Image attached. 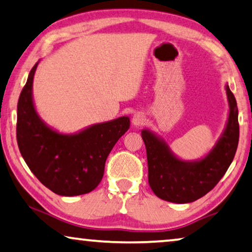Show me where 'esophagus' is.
<instances>
[{"instance_id": "obj_1", "label": "esophagus", "mask_w": 252, "mask_h": 252, "mask_svg": "<svg viewBox=\"0 0 252 252\" xmlns=\"http://www.w3.org/2000/svg\"><path fill=\"white\" fill-rule=\"evenodd\" d=\"M132 125L134 126H142L144 123L146 122V116L144 113H141V112H137V113H134V115L132 116Z\"/></svg>"}]
</instances>
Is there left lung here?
Returning a JSON list of instances; mask_svg holds the SVG:
<instances>
[{
  "mask_svg": "<svg viewBox=\"0 0 252 252\" xmlns=\"http://www.w3.org/2000/svg\"><path fill=\"white\" fill-rule=\"evenodd\" d=\"M227 121L214 147L193 160L180 158L163 138L148 129L141 130L148 162V182L153 192L163 200L188 204L204 197L215 187L234 158L239 144L238 106L228 85Z\"/></svg>",
  "mask_w": 252,
  "mask_h": 252,
  "instance_id": "obj_1",
  "label": "left lung"
}]
</instances>
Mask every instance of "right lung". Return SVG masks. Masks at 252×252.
<instances>
[{"mask_svg": "<svg viewBox=\"0 0 252 252\" xmlns=\"http://www.w3.org/2000/svg\"><path fill=\"white\" fill-rule=\"evenodd\" d=\"M37 62L20 94L17 141L30 171L60 196L88 193L99 185L112 148L130 127L129 116L96 123L76 133H62L40 119L32 97Z\"/></svg>", "mask_w": 252, "mask_h": 252, "instance_id": "right-lung-1", "label": "right lung"}]
</instances>
